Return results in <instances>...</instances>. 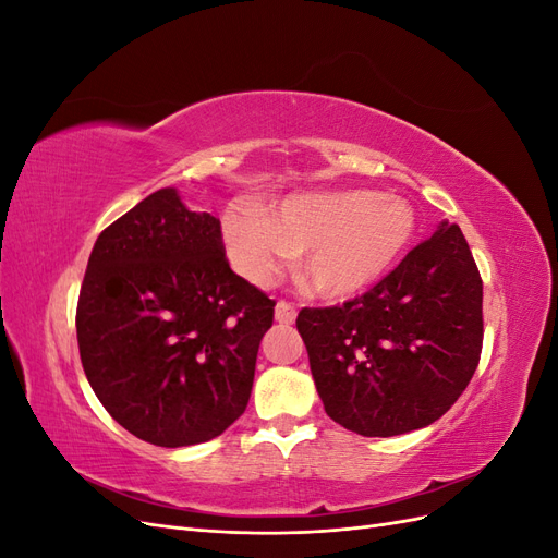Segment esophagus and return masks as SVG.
<instances>
[{
    "label": "esophagus",
    "instance_id": "esophagus-1",
    "mask_svg": "<svg viewBox=\"0 0 558 558\" xmlns=\"http://www.w3.org/2000/svg\"><path fill=\"white\" fill-rule=\"evenodd\" d=\"M275 318L279 324H293L295 320V307L291 305L289 300H279L277 307H275Z\"/></svg>",
    "mask_w": 558,
    "mask_h": 558
}]
</instances>
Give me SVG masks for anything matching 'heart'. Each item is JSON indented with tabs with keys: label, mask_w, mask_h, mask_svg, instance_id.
<instances>
[{
	"label": "heart",
	"mask_w": 558,
	"mask_h": 558,
	"mask_svg": "<svg viewBox=\"0 0 558 558\" xmlns=\"http://www.w3.org/2000/svg\"><path fill=\"white\" fill-rule=\"evenodd\" d=\"M414 209L398 195L318 191L286 197L267 214L232 207L223 221L230 258L240 272L272 281L305 251L302 275L324 298H344L377 281L414 234Z\"/></svg>",
	"instance_id": "obj_1"
}]
</instances>
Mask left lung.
Returning a JSON list of instances; mask_svg holds the SVG:
<instances>
[{
    "label": "left lung",
    "instance_id": "left-lung-1",
    "mask_svg": "<svg viewBox=\"0 0 558 558\" xmlns=\"http://www.w3.org/2000/svg\"><path fill=\"white\" fill-rule=\"evenodd\" d=\"M298 332L326 414L365 437L430 426L480 365L482 277L456 223H442L363 295L305 307Z\"/></svg>",
    "mask_w": 558,
    "mask_h": 558
}]
</instances>
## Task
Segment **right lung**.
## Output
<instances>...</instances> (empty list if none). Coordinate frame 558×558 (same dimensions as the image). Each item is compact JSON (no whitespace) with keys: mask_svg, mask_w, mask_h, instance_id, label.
<instances>
[{"mask_svg":"<svg viewBox=\"0 0 558 558\" xmlns=\"http://www.w3.org/2000/svg\"><path fill=\"white\" fill-rule=\"evenodd\" d=\"M275 305L230 269L221 221L160 189L93 246L76 305L83 373L140 440H214L246 410Z\"/></svg>","mask_w":558,"mask_h":558,"instance_id":"right-lung-1","label":"right lung"}]
</instances>
